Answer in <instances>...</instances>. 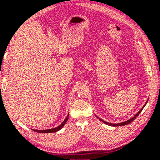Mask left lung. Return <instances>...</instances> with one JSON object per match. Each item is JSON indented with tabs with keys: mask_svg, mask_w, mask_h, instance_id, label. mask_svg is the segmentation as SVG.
Segmentation results:
<instances>
[{
	"mask_svg": "<svg viewBox=\"0 0 160 160\" xmlns=\"http://www.w3.org/2000/svg\"><path fill=\"white\" fill-rule=\"evenodd\" d=\"M148 102V100H147V101L146 102V103H145V105H144V106L142 107V108H141V110H140L135 115H134V117H132V118H130V119H129L128 120H127V121H125V122H120V123H114V124H113V123H109V122H106V121H104V120H102V119H100V118H99L98 117L97 115L95 114V116L96 117H97L98 119H99L100 121L101 122H103L104 124H107V125H109V126H113V127H119V126H124V125H127V124H130V123H131V122H132V121H134L135 120V118H136L138 116L139 114H140V113L142 111V110H143V108L144 107H145V106L146 105V103H147Z\"/></svg>",
	"mask_w": 160,
	"mask_h": 160,
	"instance_id": "8db88e82",
	"label": "left lung"
}]
</instances>
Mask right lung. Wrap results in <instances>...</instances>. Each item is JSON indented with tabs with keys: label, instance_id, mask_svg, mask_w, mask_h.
Listing matches in <instances>:
<instances>
[{
	"label": "right lung",
	"instance_id": "add662e5",
	"mask_svg": "<svg viewBox=\"0 0 160 160\" xmlns=\"http://www.w3.org/2000/svg\"><path fill=\"white\" fill-rule=\"evenodd\" d=\"M68 116H69V113L68 114L67 117L65 118L64 119V121L62 122V124H60V125H59L58 127H56V128H52V129H47V130H34V129H32V130L35 131V132H40V133H51V132H58L60 130H61L63 128V126L65 125V123H66L68 119Z\"/></svg>",
	"mask_w": 160,
	"mask_h": 160
}]
</instances>
